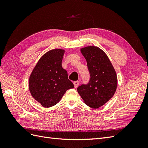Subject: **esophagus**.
Segmentation results:
<instances>
[{"instance_id":"esophagus-1","label":"esophagus","mask_w":148,"mask_h":148,"mask_svg":"<svg viewBox=\"0 0 148 148\" xmlns=\"http://www.w3.org/2000/svg\"><path fill=\"white\" fill-rule=\"evenodd\" d=\"M79 82H78V81H75V82H73V84H74V86H75V88H77V87H78V86L79 85Z\"/></svg>"}]
</instances>
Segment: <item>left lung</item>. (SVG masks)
<instances>
[{"label":"left lung","instance_id":"left-lung-1","mask_svg":"<svg viewBox=\"0 0 148 148\" xmlns=\"http://www.w3.org/2000/svg\"><path fill=\"white\" fill-rule=\"evenodd\" d=\"M86 60L90 74L87 84L77 88L78 92L87 106L94 109L101 107L114 96L117 86V77L108 57L101 49L88 46L81 49Z\"/></svg>","mask_w":148,"mask_h":148}]
</instances>
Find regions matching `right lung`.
Instances as JSON below:
<instances>
[{
  "instance_id": "right-lung-1",
  "label": "right lung",
  "mask_w": 148,
  "mask_h": 148,
  "mask_svg": "<svg viewBox=\"0 0 148 148\" xmlns=\"http://www.w3.org/2000/svg\"><path fill=\"white\" fill-rule=\"evenodd\" d=\"M65 51L53 49L44 54L35 66L29 79V89L35 100L44 107L55 106L65 92L73 88L67 71L62 68Z\"/></svg>"
}]
</instances>
